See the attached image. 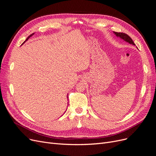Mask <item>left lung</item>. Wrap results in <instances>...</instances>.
Segmentation results:
<instances>
[{"label": "left lung", "instance_id": "8db88e82", "mask_svg": "<svg viewBox=\"0 0 156 156\" xmlns=\"http://www.w3.org/2000/svg\"><path fill=\"white\" fill-rule=\"evenodd\" d=\"M114 34L116 35V37H119L120 39L123 40L124 41L127 42V43H129L130 44H132L135 45V44H134L133 41L132 40V39L131 38V37L127 35L126 34H125V33H123V32H114Z\"/></svg>", "mask_w": 156, "mask_h": 156}]
</instances>
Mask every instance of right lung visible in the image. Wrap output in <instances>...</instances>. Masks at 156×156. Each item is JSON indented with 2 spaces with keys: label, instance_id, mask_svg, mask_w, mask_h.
<instances>
[{
  "label": "right lung",
  "instance_id": "add662e5",
  "mask_svg": "<svg viewBox=\"0 0 156 156\" xmlns=\"http://www.w3.org/2000/svg\"><path fill=\"white\" fill-rule=\"evenodd\" d=\"M34 33H33V34H30V36H29V37H27V39H26V40H25V41H24V42H23V44H24V43H25V41H27V40H29V38H30V37H31V36H33V35H34ZM22 45H23V44H22ZM67 98H68V96H67Z\"/></svg>",
  "mask_w": 156,
  "mask_h": 156
}]
</instances>
